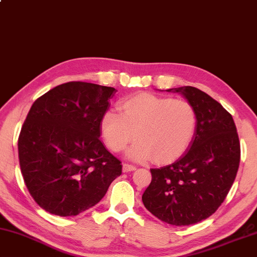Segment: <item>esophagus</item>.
I'll list each match as a JSON object with an SVG mask.
<instances>
[{"label":"esophagus","instance_id":"1","mask_svg":"<svg viewBox=\"0 0 257 257\" xmlns=\"http://www.w3.org/2000/svg\"><path fill=\"white\" fill-rule=\"evenodd\" d=\"M136 169H137V167H134V165H132V164H128V163L123 164V171L124 172H131V171H134Z\"/></svg>","mask_w":257,"mask_h":257}]
</instances>
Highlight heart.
<instances>
[{
  "label": "heart",
  "mask_w": 257,
  "mask_h": 257,
  "mask_svg": "<svg viewBox=\"0 0 257 257\" xmlns=\"http://www.w3.org/2000/svg\"><path fill=\"white\" fill-rule=\"evenodd\" d=\"M121 116L105 113L101 121L102 137L112 152L128 151L134 160L152 159L157 164L176 161L188 148L196 130V112L187 100L139 93L118 105Z\"/></svg>",
  "instance_id": "obj_1"
}]
</instances>
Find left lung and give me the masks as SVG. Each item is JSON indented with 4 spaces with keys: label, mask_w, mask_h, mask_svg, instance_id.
<instances>
[{
    "label": "left lung",
    "mask_w": 257,
    "mask_h": 257,
    "mask_svg": "<svg viewBox=\"0 0 257 257\" xmlns=\"http://www.w3.org/2000/svg\"><path fill=\"white\" fill-rule=\"evenodd\" d=\"M168 90L194 106L196 130L175 163L151 169L142 202L162 222L184 226L208 218L223 203L238 172L240 142L231 113L207 93L192 86Z\"/></svg>",
    "instance_id": "left-lung-1"
}]
</instances>
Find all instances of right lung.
<instances>
[{
	"label": "right lung",
	"mask_w": 257,
	"mask_h": 257,
	"mask_svg": "<svg viewBox=\"0 0 257 257\" xmlns=\"http://www.w3.org/2000/svg\"><path fill=\"white\" fill-rule=\"evenodd\" d=\"M117 90L70 81L31 106L18 139L22 175L50 214L76 216L95 206L121 175L120 161L100 140L101 121Z\"/></svg>",
	"instance_id": "add662e5"
}]
</instances>
